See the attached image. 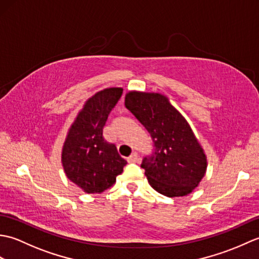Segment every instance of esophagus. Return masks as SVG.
I'll return each instance as SVG.
<instances>
[{
	"label": "esophagus",
	"mask_w": 259,
	"mask_h": 259,
	"mask_svg": "<svg viewBox=\"0 0 259 259\" xmlns=\"http://www.w3.org/2000/svg\"><path fill=\"white\" fill-rule=\"evenodd\" d=\"M126 160H128V162H130V163L137 162V161H138V153L134 152L133 155H130L128 158H126Z\"/></svg>",
	"instance_id": "1"
}]
</instances>
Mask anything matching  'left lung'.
<instances>
[{"instance_id":"8db88e82","label":"left lung","mask_w":259,"mask_h":259,"mask_svg":"<svg viewBox=\"0 0 259 259\" xmlns=\"http://www.w3.org/2000/svg\"><path fill=\"white\" fill-rule=\"evenodd\" d=\"M124 106L153 141L141 162L150 186L171 198L190 194L206 174L207 159L186 119L159 93L131 91Z\"/></svg>"}]
</instances>
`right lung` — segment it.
<instances>
[{"label":"right lung","mask_w":259,"mask_h":259,"mask_svg":"<svg viewBox=\"0 0 259 259\" xmlns=\"http://www.w3.org/2000/svg\"><path fill=\"white\" fill-rule=\"evenodd\" d=\"M122 92L121 88H109L90 98L65 139L62 150L64 172L88 194H98L110 188L126 164L115 145L103 138L108 115Z\"/></svg>","instance_id":"1"}]
</instances>
